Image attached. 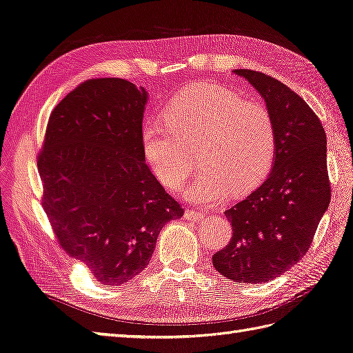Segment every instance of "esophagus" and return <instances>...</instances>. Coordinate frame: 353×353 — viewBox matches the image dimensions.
I'll return each instance as SVG.
<instances>
[{
	"mask_svg": "<svg viewBox=\"0 0 353 353\" xmlns=\"http://www.w3.org/2000/svg\"><path fill=\"white\" fill-rule=\"evenodd\" d=\"M185 216L191 221H196V219H201L204 216V212L199 210V209H186Z\"/></svg>",
	"mask_w": 353,
	"mask_h": 353,
	"instance_id": "obj_1",
	"label": "esophagus"
}]
</instances>
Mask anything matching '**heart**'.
I'll return each instance as SVG.
<instances>
[{
    "label": "heart",
    "instance_id": "obj_1",
    "mask_svg": "<svg viewBox=\"0 0 353 353\" xmlns=\"http://www.w3.org/2000/svg\"><path fill=\"white\" fill-rule=\"evenodd\" d=\"M165 123H145L141 132L147 165L159 182L177 190L190 177L199 145L201 171L185 194L216 201L228 191L243 194L259 185L272 165L275 126L265 105L210 83L195 84L163 110Z\"/></svg>",
    "mask_w": 353,
    "mask_h": 353
}]
</instances>
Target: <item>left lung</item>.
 <instances>
[{"label":"left lung","instance_id":"1","mask_svg":"<svg viewBox=\"0 0 353 353\" xmlns=\"http://www.w3.org/2000/svg\"><path fill=\"white\" fill-rule=\"evenodd\" d=\"M266 102L275 126L274 167L224 212L233 234L212 263L236 283H268L305 256L331 201L322 121L302 97L265 73L236 69Z\"/></svg>","mask_w":353,"mask_h":353}]
</instances>
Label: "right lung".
Returning a JSON list of instances; mask_svg holds the SVG:
<instances>
[{
    "mask_svg": "<svg viewBox=\"0 0 353 353\" xmlns=\"http://www.w3.org/2000/svg\"><path fill=\"white\" fill-rule=\"evenodd\" d=\"M145 102L126 79L84 81L51 112L37 154L57 242L103 285L141 274L162 227L183 215L144 161Z\"/></svg>",
    "mask_w": 353,
    "mask_h": 353,
    "instance_id": "right-lung-1",
    "label": "right lung"
}]
</instances>
